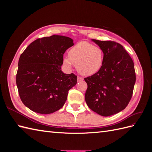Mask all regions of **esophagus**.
I'll return each mask as SVG.
<instances>
[{
    "instance_id": "obj_1",
    "label": "esophagus",
    "mask_w": 152,
    "mask_h": 152,
    "mask_svg": "<svg viewBox=\"0 0 152 152\" xmlns=\"http://www.w3.org/2000/svg\"><path fill=\"white\" fill-rule=\"evenodd\" d=\"M83 80H84L83 77H80V76H78V77H77V81H78V82H81V81H82Z\"/></svg>"
}]
</instances>
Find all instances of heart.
<instances>
[{"mask_svg": "<svg viewBox=\"0 0 152 152\" xmlns=\"http://www.w3.org/2000/svg\"><path fill=\"white\" fill-rule=\"evenodd\" d=\"M104 61L102 49L86 41L75 44L69 50L68 57H65L63 63L70 67L76 65L78 72L84 75H92L102 68Z\"/></svg>", "mask_w": 152, "mask_h": 152, "instance_id": "heart-1", "label": "heart"}]
</instances>
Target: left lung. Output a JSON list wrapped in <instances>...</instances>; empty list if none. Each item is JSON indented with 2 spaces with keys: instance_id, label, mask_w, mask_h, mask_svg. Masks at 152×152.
Segmentation results:
<instances>
[{
  "instance_id": "left-lung-1",
  "label": "left lung",
  "mask_w": 152,
  "mask_h": 152,
  "mask_svg": "<svg viewBox=\"0 0 152 152\" xmlns=\"http://www.w3.org/2000/svg\"><path fill=\"white\" fill-rule=\"evenodd\" d=\"M92 40L102 49L104 61L97 73L84 78L87 84L85 99L93 111L108 117L120 112L129 103L136 82L134 65L120 44Z\"/></svg>"
}]
</instances>
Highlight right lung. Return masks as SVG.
Returning <instances> with one entry per match:
<instances>
[{
	"label": "right lung",
	"mask_w": 152,
	"mask_h": 152,
	"mask_svg": "<svg viewBox=\"0 0 152 152\" xmlns=\"http://www.w3.org/2000/svg\"><path fill=\"white\" fill-rule=\"evenodd\" d=\"M73 42L65 36L45 37L32 42L21 54L16 85L21 102L32 111L49 114L63 107L77 80L74 73L61 70L63 54Z\"/></svg>",
	"instance_id": "add662e5"
}]
</instances>
